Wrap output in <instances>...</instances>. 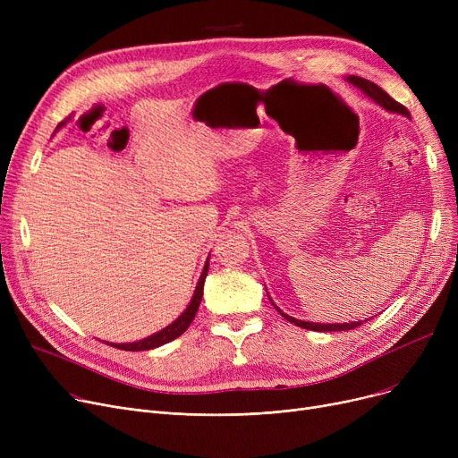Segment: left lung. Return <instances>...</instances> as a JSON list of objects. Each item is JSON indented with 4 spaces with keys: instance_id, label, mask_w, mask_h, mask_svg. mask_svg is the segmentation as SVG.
Here are the masks:
<instances>
[{
    "instance_id": "1",
    "label": "left lung",
    "mask_w": 458,
    "mask_h": 458,
    "mask_svg": "<svg viewBox=\"0 0 458 458\" xmlns=\"http://www.w3.org/2000/svg\"><path fill=\"white\" fill-rule=\"evenodd\" d=\"M347 81L354 87H358L360 90H362L366 96H369V98L378 104L380 107H384L386 111H392V113H399V114H404L411 118V113H408V109L404 106H401L399 102H395L392 96L388 92H384L378 85H375L373 81L369 80H364V78H358V76H349ZM278 310V308H276ZM280 311V310H278ZM280 314L290 321V323H295L297 327L301 328H306V330H316V332H338V330H352L356 327L362 325L364 321H352V323H335V325H325V323H310V321H301V319H295V318H290L287 314H284V311H280Z\"/></svg>"
}]
</instances>
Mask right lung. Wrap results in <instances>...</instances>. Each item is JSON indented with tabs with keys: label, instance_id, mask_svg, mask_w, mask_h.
<instances>
[{
	"label": "right lung",
	"instance_id": "right-lung-1",
	"mask_svg": "<svg viewBox=\"0 0 458 458\" xmlns=\"http://www.w3.org/2000/svg\"><path fill=\"white\" fill-rule=\"evenodd\" d=\"M208 269H209V258L206 259V266L202 269V275H200V280L195 287V295H192L189 306L185 308L183 314L168 327H165L163 330L148 335V338L144 340H139V342H133V344H109L116 349H123V351H148V349H156L159 345H165L168 342L176 340L178 335H182L187 327L192 323V319H195L197 311H199V306H200V301H202V293H204V282H206V276H208Z\"/></svg>",
	"mask_w": 458,
	"mask_h": 458
}]
</instances>
